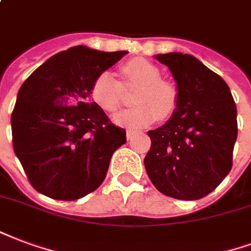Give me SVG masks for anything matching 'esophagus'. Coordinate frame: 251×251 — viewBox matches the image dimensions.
<instances>
[{"instance_id": "obj_1", "label": "esophagus", "mask_w": 251, "mask_h": 251, "mask_svg": "<svg viewBox=\"0 0 251 251\" xmlns=\"http://www.w3.org/2000/svg\"><path fill=\"white\" fill-rule=\"evenodd\" d=\"M134 134H135V131H133V130L126 131V137H127V140H131V138L134 137Z\"/></svg>"}]
</instances>
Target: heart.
Returning <instances> with one entry per match:
<instances>
[{
	"mask_svg": "<svg viewBox=\"0 0 251 251\" xmlns=\"http://www.w3.org/2000/svg\"><path fill=\"white\" fill-rule=\"evenodd\" d=\"M122 83L110 73L102 72L93 81L90 96L103 111L111 113L120 107L124 90L137 89L133 96V109L113 116L118 125L140 129L157 120L172 116L178 103V90L169 81L161 79V70L142 58L127 61L122 68Z\"/></svg>",
	"mask_w": 251,
	"mask_h": 251,
	"instance_id": "heart-1",
	"label": "heart"
}]
</instances>
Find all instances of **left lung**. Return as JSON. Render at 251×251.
Segmentation results:
<instances>
[{
  "label": "left lung",
  "instance_id": "left-lung-1",
  "mask_svg": "<svg viewBox=\"0 0 251 251\" xmlns=\"http://www.w3.org/2000/svg\"><path fill=\"white\" fill-rule=\"evenodd\" d=\"M155 58L170 69L178 103L165 125L148 131L151 146L145 169L165 196L200 200L231 170L237 106L227 83L196 57L168 53Z\"/></svg>",
  "mask_w": 251,
  "mask_h": 251
}]
</instances>
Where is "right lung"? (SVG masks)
Masks as SVG:
<instances>
[{"label":"right lung","mask_w":251,"mask_h":251,"mask_svg":"<svg viewBox=\"0 0 251 251\" xmlns=\"http://www.w3.org/2000/svg\"><path fill=\"white\" fill-rule=\"evenodd\" d=\"M126 53L74 46L50 57L22 83L12 113L13 148L41 194L74 201L105 179L126 131L89 100L90 89Z\"/></svg>","instance_id":"add662e5"}]
</instances>
